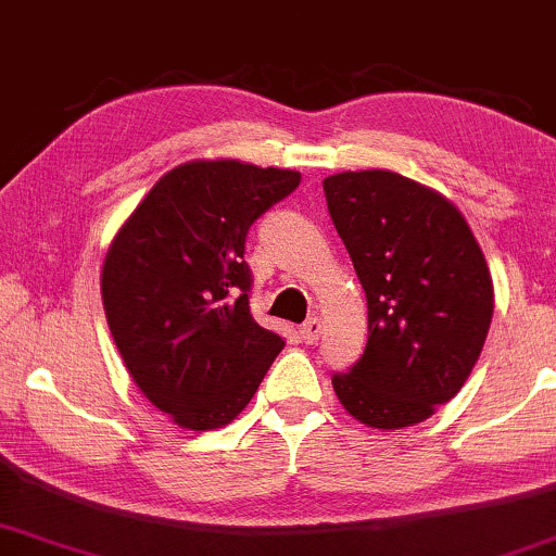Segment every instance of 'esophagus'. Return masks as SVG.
<instances>
[{
  "mask_svg": "<svg viewBox=\"0 0 556 556\" xmlns=\"http://www.w3.org/2000/svg\"><path fill=\"white\" fill-rule=\"evenodd\" d=\"M320 331H324V320H320L318 316L307 318L303 326H300V337H303L305 344H316L320 339Z\"/></svg>",
  "mask_w": 556,
  "mask_h": 556,
  "instance_id": "esophagus-1",
  "label": "esophagus"
}]
</instances>
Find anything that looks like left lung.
Returning a JSON list of instances; mask_svg holds the SVG:
<instances>
[{
  "label": "left lung",
  "instance_id": "8db88e82",
  "mask_svg": "<svg viewBox=\"0 0 556 556\" xmlns=\"http://www.w3.org/2000/svg\"><path fill=\"white\" fill-rule=\"evenodd\" d=\"M326 204L367 298V346L331 378L357 422H425L471 376L494 287L477 238L443 193L393 170L324 180Z\"/></svg>",
  "mask_w": 556,
  "mask_h": 556
}]
</instances>
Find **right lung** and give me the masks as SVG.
<instances>
[{
  "label": "right lung",
  "mask_w": 556,
  "mask_h": 556,
  "mask_svg": "<svg viewBox=\"0 0 556 556\" xmlns=\"http://www.w3.org/2000/svg\"><path fill=\"white\" fill-rule=\"evenodd\" d=\"M300 184L298 170L191 160L165 173L111 240L105 318L139 391L178 427L230 425L285 339L251 316L249 227Z\"/></svg>",
  "instance_id": "obj_1"
}]
</instances>
